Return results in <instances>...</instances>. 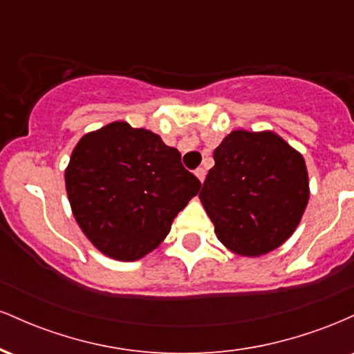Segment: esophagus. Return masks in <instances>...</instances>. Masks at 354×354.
<instances>
[{
    "instance_id": "obj_1",
    "label": "esophagus",
    "mask_w": 354,
    "mask_h": 354,
    "mask_svg": "<svg viewBox=\"0 0 354 354\" xmlns=\"http://www.w3.org/2000/svg\"><path fill=\"white\" fill-rule=\"evenodd\" d=\"M194 174H196L198 180L203 183V181H205V178H206V169L205 168H198L196 171H194Z\"/></svg>"
}]
</instances>
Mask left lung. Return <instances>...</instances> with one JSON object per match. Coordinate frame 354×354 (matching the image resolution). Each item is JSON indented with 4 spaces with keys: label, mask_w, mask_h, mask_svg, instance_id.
<instances>
[{
    "label": "left lung",
    "mask_w": 354,
    "mask_h": 354,
    "mask_svg": "<svg viewBox=\"0 0 354 354\" xmlns=\"http://www.w3.org/2000/svg\"><path fill=\"white\" fill-rule=\"evenodd\" d=\"M213 156L200 201L219 241L241 256H263L281 246L310 200L303 154L270 129H236Z\"/></svg>",
    "instance_id": "obj_1"
}]
</instances>
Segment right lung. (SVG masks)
Masks as SVG:
<instances>
[{
    "mask_svg": "<svg viewBox=\"0 0 354 354\" xmlns=\"http://www.w3.org/2000/svg\"><path fill=\"white\" fill-rule=\"evenodd\" d=\"M73 216L108 258L136 261L163 243L201 183L176 148L126 121L89 131L64 169Z\"/></svg>",
    "mask_w": 354,
    "mask_h": 354,
    "instance_id": "obj_1",
    "label": "right lung"
}]
</instances>
